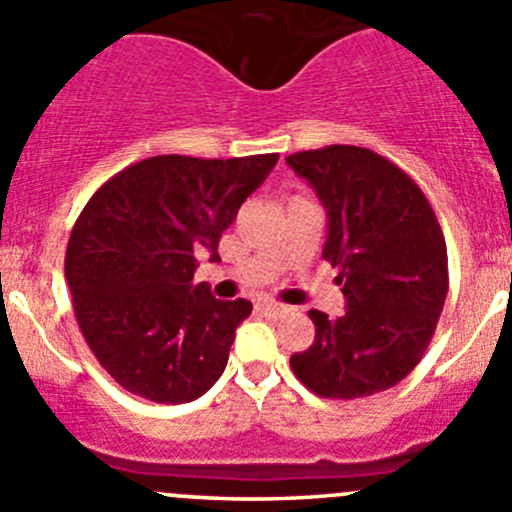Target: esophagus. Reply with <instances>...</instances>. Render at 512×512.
<instances>
[{
    "mask_svg": "<svg viewBox=\"0 0 512 512\" xmlns=\"http://www.w3.org/2000/svg\"><path fill=\"white\" fill-rule=\"evenodd\" d=\"M257 309H260L262 314H280L282 312V304L270 302V299H262V302H257Z\"/></svg>",
    "mask_w": 512,
    "mask_h": 512,
    "instance_id": "esophagus-1",
    "label": "esophagus"
}]
</instances>
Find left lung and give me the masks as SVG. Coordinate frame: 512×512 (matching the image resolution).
<instances>
[{"label":"left lung","mask_w":512,"mask_h":512,"mask_svg":"<svg viewBox=\"0 0 512 512\" xmlns=\"http://www.w3.org/2000/svg\"><path fill=\"white\" fill-rule=\"evenodd\" d=\"M287 165L327 210L322 257L347 299L337 319L309 309L314 342L289 366L324 399L391 389L421 361L446 302L448 255L436 213L399 165L369 148L292 153Z\"/></svg>","instance_id":"1"}]
</instances>
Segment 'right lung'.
Here are the masks:
<instances>
[{"label":"right lung","mask_w":512,"mask_h":512,"mask_svg":"<svg viewBox=\"0 0 512 512\" xmlns=\"http://www.w3.org/2000/svg\"><path fill=\"white\" fill-rule=\"evenodd\" d=\"M277 158L153 156L106 180L81 210L66 282L86 344L126 391L188 404L220 379L252 304L195 285V252L218 257L220 237Z\"/></svg>","instance_id":"1"}]
</instances>
